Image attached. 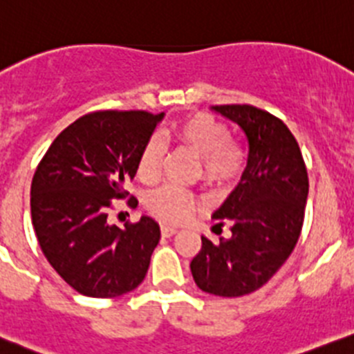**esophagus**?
<instances>
[{
  "mask_svg": "<svg viewBox=\"0 0 354 354\" xmlns=\"http://www.w3.org/2000/svg\"><path fill=\"white\" fill-rule=\"evenodd\" d=\"M175 233H177V227H174V225H168V224H161V234H163L165 238L174 236Z\"/></svg>",
  "mask_w": 354,
  "mask_h": 354,
  "instance_id": "obj_1",
  "label": "esophagus"
}]
</instances>
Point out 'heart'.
<instances>
[{"label":"heart","instance_id":"1","mask_svg":"<svg viewBox=\"0 0 354 354\" xmlns=\"http://www.w3.org/2000/svg\"><path fill=\"white\" fill-rule=\"evenodd\" d=\"M180 144L201 156V171L210 183H225L243 168V151L231 142V133L224 123L208 114H194L174 127ZM163 142L158 136L147 139L140 151L137 174L140 179L151 180L160 174L163 160ZM153 212L167 221L179 222L189 217L194 207L193 194L177 186H167L153 193L147 200Z\"/></svg>","mask_w":354,"mask_h":354}]
</instances>
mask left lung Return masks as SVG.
<instances>
[{
    "instance_id": "8db88e82",
    "label": "left lung",
    "mask_w": 354,
    "mask_h": 354,
    "mask_svg": "<svg viewBox=\"0 0 354 354\" xmlns=\"http://www.w3.org/2000/svg\"><path fill=\"white\" fill-rule=\"evenodd\" d=\"M234 121L248 142L238 186L212 214L215 225L231 224L217 243L201 236L191 261L194 283L207 294L240 297L268 283L301 236L309 193L308 170L287 124L254 106H212Z\"/></svg>"
}]
</instances>
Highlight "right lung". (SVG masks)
Returning <instances> with one entry per match:
<instances>
[{
  "mask_svg": "<svg viewBox=\"0 0 354 354\" xmlns=\"http://www.w3.org/2000/svg\"><path fill=\"white\" fill-rule=\"evenodd\" d=\"M165 113L99 111L59 133L31 184V218L46 261L86 297L109 299L139 287L160 241V225L107 222L111 200L124 198L140 151ZM130 203L137 200L132 198Z\"/></svg>",
  "mask_w": 354,
  "mask_h": 354,
  "instance_id": "right-lung-1",
  "label": "right lung"
}]
</instances>
